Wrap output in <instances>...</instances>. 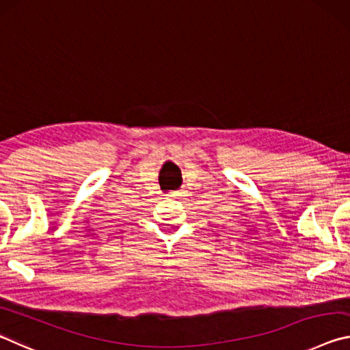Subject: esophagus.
I'll return each instance as SVG.
<instances>
[{"mask_svg":"<svg viewBox=\"0 0 350 350\" xmlns=\"http://www.w3.org/2000/svg\"><path fill=\"white\" fill-rule=\"evenodd\" d=\"M169 197H170V198H178V197H183V196H181L180 191H176V192H170Z\"/></svg>","mask_w":350,"mask_h":350,"instance_id":"1","label":"esophagus"}]
</instances>
